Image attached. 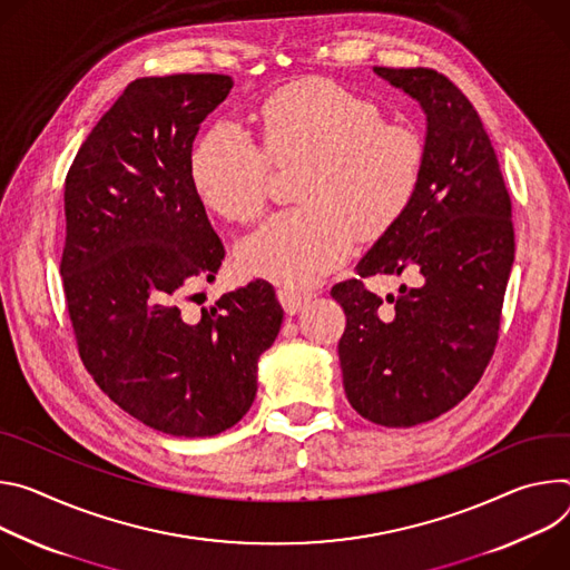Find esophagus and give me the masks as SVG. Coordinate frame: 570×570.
<instances>
[{
  "label": "esophagus",
  "mask_w": 570,
  "mask_h": 570,
  "mask_svg": "<svg viewBox=\"0 0 570 570\" xmlns=\"http://www.w3.org/2000/svg\"><path fill=\"white\" fill-rule=\"evenodd\" d=\"M309 298H312V294H307V292H294V289H285V287L278 289V301L287 314H298L309 303Z\"/></svg>",
  "instance_id": "1"
}]
</instances>
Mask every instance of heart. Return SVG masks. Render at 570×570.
<instances>
[{
    "label": "heart",
    "mask_w": 570,
    "mask_h": 570,
    "mask_svg": "<svg viewBox=\"0 0 570 570\" xmlns=\"http://www.w3.org/2000/svg\"><path fill=\"white\" fill-rule=\"evenodd\" d=\"M261 147L239 126L217 124L197 142L189 178L202 204L230 222L267 204L269 163L303 160L301 208L269 217L235 248L237 267L285 287H309L351 253L355 235L375 239L412 206L425 147L416 131L337 81L307 77L278 88L258 110Z\"/></svg>",
    "instance_id": "obj_1"
}]
</instances>
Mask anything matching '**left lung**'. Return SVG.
<instances>
[{
  "mask_svg": "<svg viewBox=\"0 0 570 570\" xmlns=\"http://www.w3.org/2000/svg\"><path fill=\"white\" fill-rule=\"evenodd\" d=\"M373 72L425 112L423 174L401 222L331 296L346 314L337 351L348 403L377 425L410 428L455 407L493 355L514 263L512 202L480 115L455 83L428 68ZM375 273L415 281L391 297L387 315L361 283Z\"/></svg>",
  "mask_w": 570,
  "mask_h": 570,
  "instance_id": "obj_1",
  "label": "left lung"
}]
</instances>
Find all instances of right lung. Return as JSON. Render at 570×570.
<instances>
[{
    "label": "right lung",
    "instance_id": "add662e5",
    "mask_svg": "<svg viewBox=\"0 0 570 570\" xmlns=\"http://www.w3.org/2000/svg\"><path fill=\"white\" fill-rule=\"evenodd\" d=\"M230 88L226 75L136 79L66 178L60 276L79 355L124 412L189 439L219 434L248 412L258 360L283 324L261 278L202 307L195 322L176 303L224 261L189 160L202 121Z\"/></svg>",
    "mask_w": 570,
    "mask_h": 570
}]
</instances>
